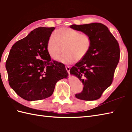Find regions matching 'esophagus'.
<instances>
[{"instance_id": "esophagus-1", "label": "esophagus", "mask_w": 132, "mask_h": 132, "mask_svg": "<svg viewBox=\"0 0 132 132\" xmlns=\"http://www.w3.org/2000/svg\"><path fill=\"white\" fill-rule=\"evenodd\" d=\"M65 68H66V70L67 71V72H68V73H69L70 67H68V66H67V67H65Z\"/></svg>"}]
</instances>
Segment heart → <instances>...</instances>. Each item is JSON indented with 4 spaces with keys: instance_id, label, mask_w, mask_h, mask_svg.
<instances>
[{
    "instance_id": "1",
    "label": "heart",
    "mask_w": 132,
    "mask_h": 132,
    "mask_svg": "<svg viewBox=\"0 0 132 132\" xmlns=\"http://www.w3.org/2000/svg\"><path fill=\"white\" fill-rule=\"evenodd\" d=\"M54 34L51 35L48 40L47 51L50 57L56 60L60 54L61 47L65 53L59 59L60 63L70 64L76 60H81L89 51L92 39L87 34L70 28H61Z\"/></svg>"
}]
</instances>
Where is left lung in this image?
I'll return each mask as SVG.
<instances>
[{
	"label": "left lung",
	"instance_id": "8db88e82",
	"mask_svg": "<svg viewBox=\"0 0 132 132\" xmlns=\"http://www.w3.org/2000/svg\"><path fill=\"white\" fill-rule=\"evenodd\" d=\"M69 27L88 34L92 39L87 54L70 70V74L79 79L84 85L82 92L75 96L82 100H97L112 82L120 59L119 43L103 24H72Z\"/></svg>",
	"mask_w": 132,
	"mask_h": 132
}]
</instances>
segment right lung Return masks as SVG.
Returning <instances> with one entry per match:
<instances>
[{"mask_svg": "<svg viewBox=\"0 0 132 132\" xmlns=\"http://www.w3.org/2000/svg\"><path fill=\"white\" fill-rule=\"evenodd\" d=\"M55 27H38L12 45L6 63L10 87L27 101L51 96L59 80L68 77L65 65L51 60L48 40Z\"/></svg>", "mask_w": 132, "mask_h": 132, "instance_id": "add662e5", "label": "right lung"}]
</instances>
